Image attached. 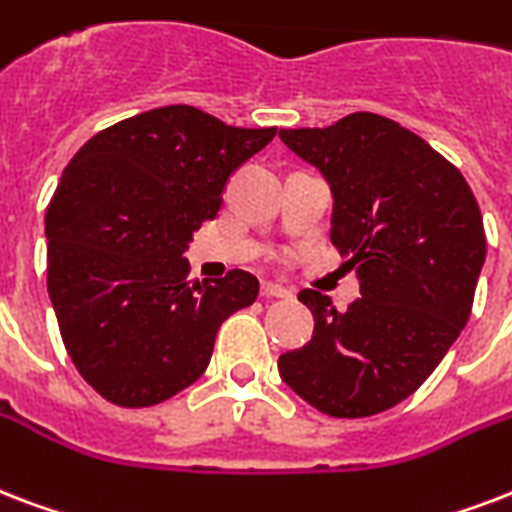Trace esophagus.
<instances>
[{"instance_id": "1", "label": "esophagus", "mask_w": 512, "mask_h": 512, "mask_svg": "<svg viewBox=\"0 0 512 512\" xmlns=\"http://www.w3.org/2000/svg\"><path fill=\"white\" fill-rule=\"evenodd\" d=\"M260 295H263V298H290V290H284L282 284L265 282L263 287H260Z\"/></svg>"}]
</instances>
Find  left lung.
Listing matches in <instances>:
<instances>
[{
	"label": "left lung",
	"mask_w": 512,
	"mask_h": 512,
	"mask_svg": "<svg viewBox=\"0 0 512 512\" xmlns=\"http://www.w3.org/2000/svg\"><path fill=\"white\" fill-rule=\"evenodd\" d=\"M279 136L330 182V239L362 295L338 311L300 292L314 335L279 373L327 416H373L413 395L467 325L486 260L481 209L462 171L389 117L351 112Z\"/></svg>",
	"instance_id": "8db88e82"
}]
</instances>
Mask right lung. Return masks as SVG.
Instances as JSON below:
<instances>
[{
    "mask_svg": "<svg viewBox=\"0 0 512 512\" xmlns=\"http://www.w3.org/2000/svg\"><path fill=\"white\" fill-rule=\"evenodd\" d=\"M273 136L171 104L104 128L69 161L45 214L48 292L74 368L104 400L147 408L187 389L222 322L255 303L252 273L193 282L182 255Z\"/></svg>",
    "mask_w": 512,
    "mask_h": 512,
    "instance_id": "obj_1",
    "label": "right lung"
}]
</instances>
